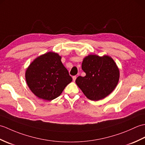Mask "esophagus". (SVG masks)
Wrapping results in <instances>:
<instances>
[{
	"mask_svg": "<svg viewBox=\"0 0 145 145\" xmlns=\"http://www.w3.org/2000/svg\"><path fill=\"white\" fill-rule=\"evenodd\" d=\"M72 78H73V80L75 82L76 78V76H72Z\"/></svg>",
	"mask_w": 145,
	"mask_h": 145,
	"instance_id": "obj_1",
	"label": "esophagus"
}]
</instances>
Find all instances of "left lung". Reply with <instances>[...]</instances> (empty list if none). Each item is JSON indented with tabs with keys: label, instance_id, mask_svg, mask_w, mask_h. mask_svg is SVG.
Listing matches in <instances>:
<instances>
[{
	"label": "left lung",
	"instance_id": "left-lung-1",
	"mask_svg": "<svg viewBox=\"0 0 145 145\" xmlns=\"http://www.w3.org/2000/svg\"><path fill=\"white\" fill-rule=\"evenodd\" d=\"M85 76H79L75 82L88 99L98 101L112 93L119 80L120 73L112 58L90 55L83 60Z\"/></svg>",
	"mask_w": 145,
	"mask_h": 145
}]
</instances>
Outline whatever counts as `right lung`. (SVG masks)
Segmentation results:
<instances>
[{
    "label": "right lung",
    "instance_id": "add662e5",
    "mask_svg": "<svg viewBox=\"0 0 145 145\" xmlns=\"http://www.w3.org/2000/svg\"><path fill=\"white\" fill-rule=\"evenodd\" d=\"M27 84L37 97L50 101L60 96L72 78L61 61V57L48 52L37 58L25 73Z\"/></svg>",
    "mask_w": 145,
    "mask_h": 145
}]
</instances>
